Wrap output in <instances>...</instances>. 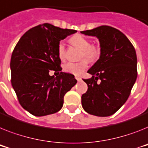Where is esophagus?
Listing matches in <instances>:
<instances>
[{
  "mask_svg": "<svg viewBox=\"0 0 148 148\" xmlns=\"http://www.w3.org/2000/svg\"><path fill=\"white\" fill-rule=\"evenodd\" d=\"M75 78H76V80H77L78 82H79V81H80V80H81V78H80V77H77V76H76V77H75Z\"/></svg>",
  "mask_w": 148,
  "mask_h": 148,
  "instance_id": "1",
  "label": "esophagus"
}]
</instances>
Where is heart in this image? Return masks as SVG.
Listing matches in <instances>:
<instances>
[{
	"instance_id": "b5f03b06",
	"label": "heart",
	"mask_w": 148,
	"mask_h": 148,
	"mask_svg": "<svg viewBox=\"0 0 148 148\" xmlns=\"http://www.w3.org/2000/svg\"><path fill=\"white\" fill-rule=\"evenodd\" d=\"M70 43L74 47L82 50L81 58L86 59L78 62H68L63 66V70L66 73L80 75L87 68L88 61L90 62L97 60L101 54V49L99 46L96 44H90L89 39L80 34H76L70 38ZM58 56L61 60H64L65 57L64 46L63 42H60L58 45Z\"/></svg>"
}]
</instances>
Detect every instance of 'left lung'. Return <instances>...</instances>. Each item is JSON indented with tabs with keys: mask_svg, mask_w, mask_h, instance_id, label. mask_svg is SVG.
I'll list each match as a JSON object with an SVG mask.
<instances>
[{
	"mask_svg": "<svg viewBox=\"0 0 148 148\" xmlns=\"http://www.w3.org/2000/svg\"><path fill=\"white\" fill-rule=\"evenodd\" d=\"M80 33L96 37L101 48L99 59L87 71L92 77L84 80L88 89L82 95V106L92 115L110 116L126 102L137 78L135 49L125 34L110 26Z\"/></svg>",
	"mask_w": 148,
	"mask_h": 148,
	"instance_id": "left-lung-1",
	"label": "left lung"
}]
</instances>
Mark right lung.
<instances>
[{
  "instance_id": "right-lung-1",
  "label": "right lung",
  "mask_w": 148,
  "mask_h": 148,
  "mask_svg": "<svg viewBox=\"0 0 148 148\" xmlns=\"http://www.w3.org/2000/svg\"><path fill=\"white\" fill-rule=\"evenodd\" d=\"M76 32L44 23L26 32L15 47L10 60L11 83L20 105L32 115L58 112L65 93L77 84L73 74L62 71L57 52L61 40ZM49 70L60 74L50 76Z\"/></svg>"
}]
</instances>
